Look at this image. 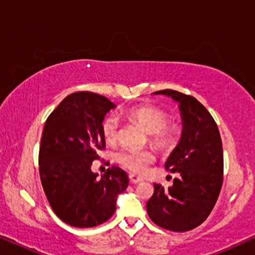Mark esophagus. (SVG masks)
I'll use <instances>...</instances> for the list:
<instances>
[{
	"label": "esophagus",
	"mask_w": 255,
	"mask_h": 255,
	"mask_svg": "<svg viewBox=\"0 0 255 255\" xmlns=\"http://www.w3.org/2000/svg\"><path fill=\"white\" fill-rule=\"evenodd\" d=\"M128 180H130L131 183H138V182H141V181H142L141 177L134 175V174H130V175H128Z\"/></svg>",
	"instance_id": "34e87169"
}]
</instances>
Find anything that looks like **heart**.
I'll return each instance as SVG.
<instances>
[{
	"mask_svg": "<svg viewBox=\"0 0 255 255\" xmlns=\"http://www.w3.org/2000/svg\"><path fill=\"white\" fill-rule=\"evenodd\" d=\"M124 116L140 125L148 133L149 144L159 149H167L176 144L179 128L168 123V115L160 108L153 106H134L124 111ZM120 123L115 115L110 114L103 118L101 132L108 144H114L118 138ZM116 161L123 168L132 173H144L149 165L155 161L151 149L122 148L116 153Z\"/></svg>",
	"mask_w": 255,
	"mask_h": 255,
	"instance_id": "heart-1",
	"label": "heart"
}]
</instances>
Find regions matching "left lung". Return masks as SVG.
<instances>
[{
	"label": "left lung",
	"instance_id": "8db88e82",
	"mask_svg": "<svg viewBox=\"0 0 255 255\" xmlns=\"http://www.w3.org/2000/svg\"><path fill=\"white\" fill-rule=\"evenodd\" d=\"M154 94L179 102L183 130L165 165L177 177L168 188L154 183V193L146 203L147 214L160 228L190 231L208 218L221 193L224 173L221 134L210 113L195 97L172 89Z\"/></svg>",
	"mask_w": 255,
	"mask_h": 255
}]
</instances>
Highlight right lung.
<instances>
[{
    "instance_id": "add662e5",
    "label": "right lung",
    "mask_w": 255,
    "mask_h": 255,
    "mask_svg": "<svg viewBox=\"0 0 255 255\" xmlns=\"http://www.w3.org/2000/svg\"><path fill=\"white\" fill-rule=\"evenodd\" d=\"M115 104L92 92L73 93L61 101L45 122L39 147V175L54 214L74 228H93L116 210L118 194L128 179L113 166L97 179L94 160L104 148L101 123Z\"/></svg>"
}]
</instances>
